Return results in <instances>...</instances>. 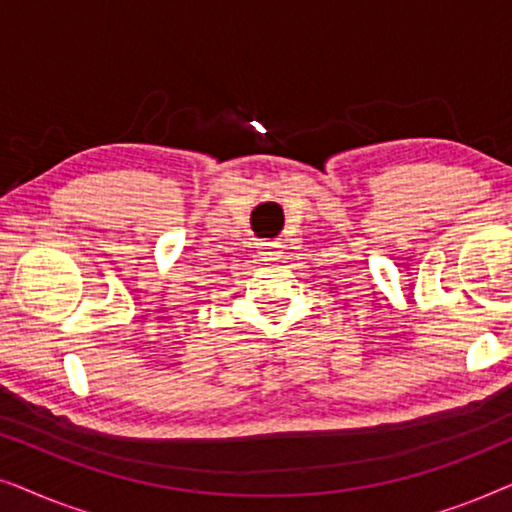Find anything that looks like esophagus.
<instances>
[{"mask_svg":"<svg viewBox=\"0 0 512 512\" xmlns=\"http://www.w3.org/2000/svg\"><path fill=\"white\" fill-rule=\"evenodd\" d=\"M258 254H261L263 261H275V258L282 254V247H279L277 242H265L261 244V251H258Z\"/></svg>","mask_w":512,"mask_h":512,"instance_id":"34e87169","label":"esophagus"}]
</instances>
